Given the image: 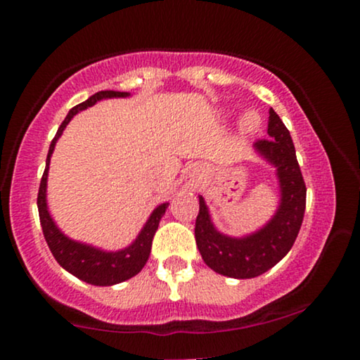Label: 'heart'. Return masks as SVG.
<instances>
[{"instance_id":"1","label":"heart","mask_w":360,"mask_h":360,"mask_svg":"<svg viewBox=\"0 0 360 360\" xmlns=\"http://www.w3.org/2000/svg\"><path fill=\"white\" fill-rule=\"evenodd\" d=\"M260 127V118L257 113H254V111H249V113L243 115L242 122H240V130L242 134H254V131H257Z\"/></svg>"}]
</instances>
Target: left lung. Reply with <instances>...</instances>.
<instances>
[{
  "instance_id": "8db88e82",
  "label": "left lung",
  "mask_w": 360,
  "mask_h": 360,
  "mask_svg": "<svg viewBox=\"0 0 360 360\" xmlns=\"http://www.w3.org/2000/svg\"><path fill=\"white\" fill-rule=\"evenodd\" d=\"M269 139L257 140L255 150L276 167L281 203L262 229L245 237H229L214 229L208 206L200 196L194 238L205 264L221 276L235 279L257 278L274 267L291 250L307 208V186L296 159L295 143L283 120L269 110Z\"/></svg>"
}]
</instances>
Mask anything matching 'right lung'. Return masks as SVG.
Wrapping results in <instances>:
<instances>
[{"label": "right lung", "instance_id": "1", "mask_svg": "<svg viewBox=\"0 0 360 360\" xmlns=\"http://www.w3.org/2000/svg\"><path fill=\"white\" fill-rule=\"evenodd\" d=\"M127 96H130V93H122V91H98L96 94H93L88 100L79 103V105H76L71 111H69L68 117H65L64 122L60 123L51 147H49L47 162H45V171L39 188V198H37L40 225H42L45 242H47L52 255L65 271L71 272L72 276L84 281V283L94 284V286H113V284L123 283V281L134 278L135 274H139V272L142 271V267L146 266V262L148 260V255H150L152 238H154L160 218L166 213L169 203H162L157 206L150 217H148L143 229L140 230L139 237L135 238L130 245L125 247V249L117 252H106L96 249V247L88 245V243H81L69 238L68 235H64L59 229H57L56 221L52 220L47 208L49 164H51V155L57 140H59L62 131L68 127V123L71 122L74 115L89 108L94 103L101 100Z\"/></svg>", "mask_w": 360, "mask_h": 360}]
</instances>
